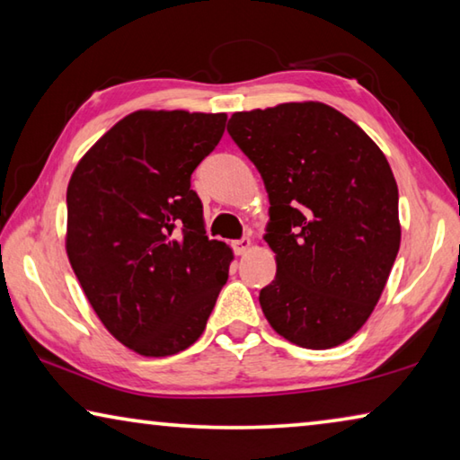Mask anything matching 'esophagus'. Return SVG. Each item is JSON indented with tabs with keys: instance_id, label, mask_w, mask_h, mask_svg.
<instances>
[{
	"instance_id": "obj_1",
	"label": "esophagus",
	"mask_w": 460,
	"mask_h": 460,
	"mask_svg": "<svg viewBox=\"0 0 460 460\" xmlns=\"http://www.w3.org/2000/svg\"><path fill=\"white\" fill-rule=\"evenodd\" d=\"M233 249H235L237 255H245L249 249H252V239L249 237H241L237 241H233Z\"/></svg>"
}]
</instances>
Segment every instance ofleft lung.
Segmentation results:
<instances>
[{
  "label": "left lung",
  "mask_w": 460,
  "mask_h": 460,
  "mask_svg": "<svg viewBox=\"0 0 460 460\" xmlns=\"http://www.w3.org/2000/svg\"><path fill=\"white\" fill-rule=\"evenodd\" d=\"M233 142L266 184L276 278L260 305L278 334L337 347L361 329L400 249L398 184L384 152L324 103L233 113Z\"/></svg>",
  "instance_id": "left-lung-1"
}]
</instances>
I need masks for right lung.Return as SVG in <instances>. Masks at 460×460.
<instances>
[{
    "instance_id": "right-lung-1",
    "label": "right lung",
    "mask_w": 460,
    "mask_h": 460,
    "mask_svg": "<svg viewBox=\"0 0 460 460\" xmlns=\"http://www.w3.org/2000/svg\"><path fill=\"white\" fill-rule=\"evenodd\" d=\"M225 121L136 111L83 155L68 182V260L105 329L139 355L189 349L229 278L231 249L207 237L190 189Z\"/></svg>"
}]
</instances>
